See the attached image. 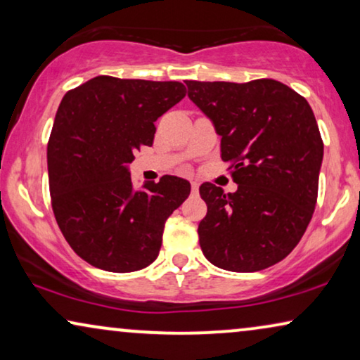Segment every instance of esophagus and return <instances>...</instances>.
<instances>
[{
  "mask_svg": "<svg viewBox=\"0 0 360 360\" xmlns=\"http://www.w3.org/2000/svg\"><path fill=\"white\" fill-rule=\"evenodd\" d=\"M198 188H200V185L196 184V181H191V191H193V193L196 195L198 193Z\"/></svg>",
  "mask_w": 360,
  "mask_h": 360,
  "instance_id": "34e87169",
  "label": "esophagus"
}]
</instances>
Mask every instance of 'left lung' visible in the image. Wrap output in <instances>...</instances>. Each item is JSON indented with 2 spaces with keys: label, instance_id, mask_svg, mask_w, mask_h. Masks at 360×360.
<instances>
[{
  "label": "left lung",
  "instance_id": "obj_1",
  "mask_svg": "<svg viewBox=\"0 0 360 360\" xmlns=\"http://www.w3.org/2000/svg\"><path fill=\"white\" fill-rule=\"evenodd\" d=\"M188 98L221 136L234 193L200 186L208 213L198 226L205 257L231 272H257L295 249L318 198L323 141L311 106L277 80L186 82Z\"/></svg>",
  "mask_w": 360,
  "mask_h": 360
}]
</instances>
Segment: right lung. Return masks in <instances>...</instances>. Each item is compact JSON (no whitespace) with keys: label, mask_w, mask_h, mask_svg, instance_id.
Listing matches in <instances>:
<instances>
[{"label":"right lung","mask_w":360,"mask_h":360,"mask_svg":"<svg viewBox=\"0 0 360 360\" xmlns=\"http://www.w3.org/2000/svg\"><path fill=\"white\" fill-rule=\"evenodd\" d=\"M185 93L180 82L100 75L62 98L47 146L52 210L93 267L136 272L159 255L165 221L188 198L190 181L164 175L136 190L129 164Z\"/></svg>","instance_id":"obj_1"}]
</instances>
